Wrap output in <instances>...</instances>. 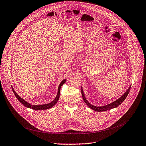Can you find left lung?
Returning a JSON list of instances; mask_svg holds the SVG:
<instances>
[{"instance_id": "obj_1", "label": "left lung", "mask_w": 146, "mask_h": 146, "mask_svg": "<svg viewBox=\"0 0 146 146\" xmlns=\"http://www.w3.org/2000/svg\"><path fill=\"white\" fill-rule=\"evenodd\" d=\"M131 86H130V87H129V88L127 90V91L124 93V94L121 96L119 98H118L117 100H115L114 102L109 104V105H105V106H94L92 105H91V103H90L88 102V101L86 99V96L84 95V92H83V90H82V88L81 87V94H82V99L83 100H84V102L87 104V106L90 108L91 109H92V110H95V111H107V110H110V109H112L113 108H117L118 107L119 105H121V104L124 101V100L126 99V98L127 97L128 94H129V92L131 90Z\"/></svg>"}]
</instances>
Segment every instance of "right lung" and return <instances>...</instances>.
Returning a JSON list of instances; mask_svg holds the SVG:
<instances>
[{
  "mask_svg": "<svg viewBox=\"0 0 146 146\" xmlns=\"http://www.w3.org/2000/svg\"><path fill=\"white\" fill-rule=\"evenodd\" d=\"M66 79H64V80H62L61 81V82L60 83V84L58 87V94H57V95L55 97V98L51 102H50V103H48V104H45V105H31V103H28L27 102H26L24 99H23L22 98H21L16 92L14 90V89L12 88V90H13V91L15 96V97L17 98V99L24 106H25V107L27 108H30V109H32L33 110H47L48 109H50L51 108H52L55 104L57 103V102L59 100V96H60V87L62 86H63L64 84H65V82H66Z\"/></svg>",
  "mask_w": 146,
  "mask_h": 146,
  "instance_id": "1",
  "label": "right lung"
}]
</instances>
